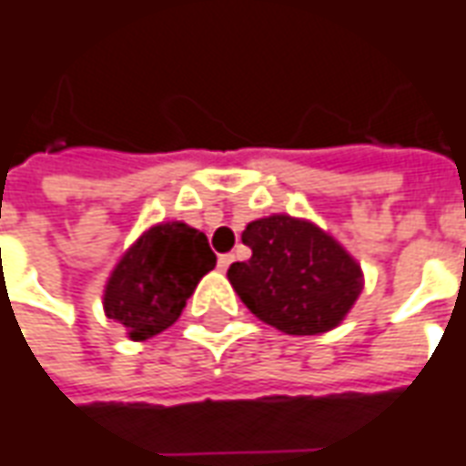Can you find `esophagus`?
I'll use <instances>...</instances> for the list:
<instances>
[{
	"mask_svg": "<svg viewBox=\"0 0 466 466\" xmlns=\"http://www.w3.org/2000/svg\"><path fill=\"white\" fill-rule=\"evenodd\" d=\"M233 261H236V256H233V253H223V256H218V268H220V271H226L228 266L233 264Z\"/></svg>",
	"mask_w": 466,
	"mask_h": 466,
	"instance_id": "obj_1",
	"label": "esophagus"
}]
</instances>
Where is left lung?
Here are the masks:
<instances>
[{
	"mask_svg": "<svg viewBox=\"0 0 466 466\" xmlns=\"http://www.w3.org/2000/svg\"><path fill=\"white\" fill-rule=\"evenodd\" d=\"M248 261L228 279L261 322L287 335H319L342 322L360 297L362 271L332 236L307 220L268 215L243 230Z\"/></svg>",
	"mask_w": 466,
	"mask_h": 466,
	"instance_id": "left-lung-1",
	"label": "left lung"
}]
</instances>
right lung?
Wrapping results in <instances>:
<instances>
[{
	"instance_id": "obj_1",
	"label": "right lung",
	"mask_w": 466,
	"mask_h": 466,
	"mask_svg": "<svg viewBox=\"0 0 466 466\" xmlns=\"http://www.w3.org/2000/svg\"><path fill=\"white\" fill-rule=\"evenodd\" d=\"M213 266L215 253L205 233L185 223L149 228L106 284V317L127 327L131 339L159 335L177 322L198 281Z\"/></svg>"
}]
</instances>
